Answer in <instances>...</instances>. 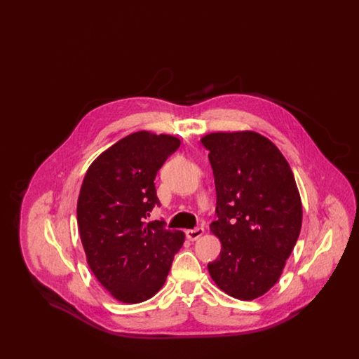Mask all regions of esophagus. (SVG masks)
Segmentation results:
<instances>
[{
  "label": "esophagus",
  "instance_id": "1",
  "mask_svg": "<svg viewBox=\"0 0 359 359\" xmlns=\"http://www.w3.org/2000/svg\"><path fill=\"white\" fill-rule=\"evenodd\" d=\"M205 233V229L203 227H196V229H191L186 231V236L189 241H196L198 238H201Z\"/></svg>",
  "mask_w": 359,
  "mask_h": 359
}]
</instances>
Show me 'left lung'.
I'll use <instances>...</instances> for the list:
<instances>
[{
    "label": "left lung",
    "mask_w": 359,
    "mask_h": 359,
    "mask_svg": "<svg viewBox=\"0 0 359 359\" xmlns=\"http://www.w3.org/2000/svg\"><path fill=\"white\" fill-rule=\"evenodd\" d=\"M208 151L217 191L211 231L222 250L207 268L227 294L253 300L271 290L302 229V202L285 157L256 132L211 133Z\"/></svg>",
    "instance_id": "obj_1"
}]
</instances>
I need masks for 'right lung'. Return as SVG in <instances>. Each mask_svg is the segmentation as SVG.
I'll return each mask as SVG.
<instances>
[{"label": "right lung", "mask_w": 359, "mask_h": 359, "mask_svg": "<svg viewBox=\"0 0 359 359\" xmlns=\"http://www.w3.org/2000/svg\"><path fill=\"white\" fill-rule=\"evenodd\" d=\"M179 147L176 137L137 132L104 151L83 179L76 215L87 264L122 303L156 294L183 246L184 233L147 222L160 205L156 175Z\"/></svg>", "instance_id": "add662e5"}]
</instances>
